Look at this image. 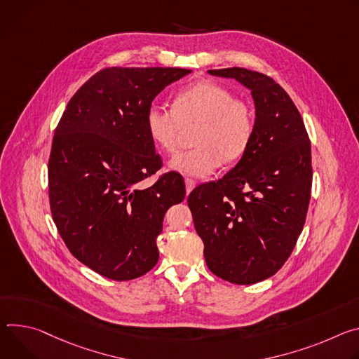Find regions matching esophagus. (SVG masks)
Returning <instances> with one entry per match:
<instances>
[{
	"label": "esophagus",
	"instance_id": "34e87169",
	"mask_svg": "<svg viewBox=\"0 0 359 359\" xmlns=\"http://www.w3.org/2000/svg\"><path fill=\"white\" fill-rule=\"evenodd\" d=\"M185 188H187V194H189L195 188V181L191 178H185Z\"/></svg>",
	"mask_w": 359,
	"mask_h": 359
}]
</instances>
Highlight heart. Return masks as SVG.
<instances>
[{
  "label": "heart",
  "instance_id": "1",
  "mask_svg": "<svg viewBox=\"0 0 359 359\" xmlns=\"http://www.w3.org/2000/svg\"><path fill=\"white\" fill-rule=\"evenodd\" d=\"M149 138L165 154H174L184 130L198 127L191 151L175 155L168 163L171 171L204 178L219 164L238 161L248 149L255 127L254 109L245 100L214 81H200L180 91L172 109L151 104L145 114Z\"/></svg>",
  "mask_w": 359,
  "mask_h": 359
}]
</instances>
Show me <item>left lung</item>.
Instances as JSON below:
<instances>
[{"label":"left lung","mask_w":359,"mask_h":359,"mask_svg":"<svg viewBox=\"0 0 359 359\" xmlns=\"http://www.w3.org/2000/svg\"><path fill=\"white\" fill-rule=\"evenodd\" d=\"M251 91L255 127L238 164L188 196L205 262L222 280H266L291 255L311 198V142L299 111L272 78L245 68L210 69Z\"/></svg>","instance_id":"left-lung-1"}]
</instances>
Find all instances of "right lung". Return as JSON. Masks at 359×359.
Segmentation results:
<instances>
[{"label": "right lung", "mask_w": 359, "mask_h": 359, "mask_svg": "<svg viewBox=\"0 0 359 359\" xmlns=\"http://www.w3.org/2000/svg\"><path fill=\"white\" fill-rule=\"evenodd\" d=\"M184 68H105L69 100L48 161L53 219L71 254L97 273L130 281L158 262L156 236L167 210L185 198L175 174L152 187L142 180L163 165L145 114Z\"/></svg>", "instance_id": "add662e5"}]
</instances>
